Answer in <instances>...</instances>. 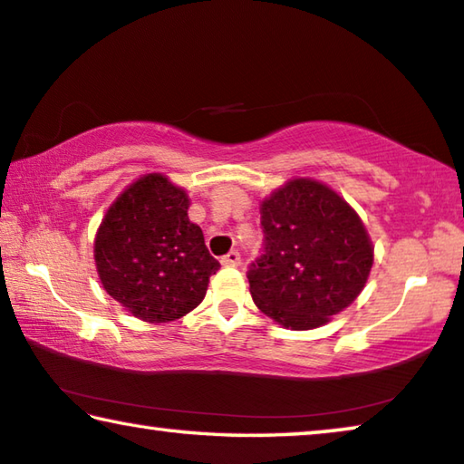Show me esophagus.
I'll return each mask as SVG.
<instances>
[{
  "instance_id": "34e87169",
  "label": "esophagus",
  "mask_w": 464,
  "mask_h": 464,
  "mask_svg": "<svg viewBox=\"0 0 464 464\" xmlns=\"http://www.w3.org/2000/svg\"><path fill=\"white\" fill-rule=\"evenodd\" d=\"M220 265L223 266H239L241 265V256L237 250H231L229 254H225L223 258H220Z\"/></svg>"
}]
</instances>
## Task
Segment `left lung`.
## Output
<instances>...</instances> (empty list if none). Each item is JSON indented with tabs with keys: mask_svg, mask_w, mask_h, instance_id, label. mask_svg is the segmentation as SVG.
<instances>
[{
	"mask_svg": "<svg viewBox=\"0 0 464 464\" xmlns=\"http://www.w3.org/2000/svg\"><path fill=\"white\" fill-rule=\"evenodd\" d=\"M260 214L265 252L252 262L247 281L262 313L306 331L358 298L372 266V244L343 198L313 179H292L262 202Z\"/></svg>",
	"mask_w": 464,
	"mask_h": 464,
	"instance_id": "1",
	"label": "left lung"
}]
</instances>
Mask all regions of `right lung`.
<instances>
[{
  "instance_id": "add662e5",
  "label": "right lung",
  "mask_w": 464,
  "mask_h": 464,
  "mask_svg": "<svg viewBox=\"0 0 464 464\" xmlns=\"http://www.w3.org/2000/svg\"><path fill=\"white\" fill-rule=\"evenodd\" d=\"M188 210L185 189L150 172L116 198L95 235L93 256L103 289L145 323H169L191 313L220 266Z\"/></svg>"
}]
</instances>
